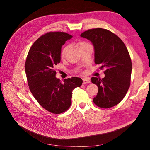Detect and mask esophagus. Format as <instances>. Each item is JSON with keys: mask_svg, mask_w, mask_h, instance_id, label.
I'll list each match as a JSON object with an SVG mask.
<instances>
[{"mask_svg": "<svg viewBox=\"0 0 150 150\" xmlns=\"http://www.w3.org/2000/svg\"><path fill=\"white\" fill-rule=\"evenodd\" d=\"M83 84H88L91 83V80L88 78H84L83 79Z\"/></svg>", "mask_w": 150, "mask_h": 150, "instance_id": "34e87169", "label": "esophagus"}]
</instances>
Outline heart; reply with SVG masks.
<instances>
[{
	"instance_id": "b5f03b06",
	"label": "heart",
	"mask_w": 150,
	"mask_h": 150,
	"mask_svg": "<svg viewBox=\"0 0 150 150\" xmlns=\"http://www.w3.org/2000/svg\"><path fill=\"white\" fill-rule=\"evenodd\" d=\"M86 44H88V43H86V42H83V41L79 42L78 43V49H79V50L81 49V48H82L83 46H84L85 45H86ZM68 49H69V47H68V46H65L64 48H63V49L62 50V52H61V57H62V58H64V57L66 56V54H67V51H68Z\"/></svg>"
}]
</instances>
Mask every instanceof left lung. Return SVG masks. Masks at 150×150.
<instances>
[{
	"mask_svg": "<svg viewBox=\"0 0 150 150\" xmlns=\"http://www.w3.org/2000/svg\"><path fill=\"white\" fill-rule=\"evenodd\" d=\"M81 37L89 40L94 48V62L105 69L102 79L93 77L98 92L93 102L96 106L109 108L120 103L129 88L132 63L125 44L112 32L102 28L89 29Z\"/></svg>",
	"mask_w": 150,
	"mask_h": 150,
	"instance_id": "left-lung-1",
	"label": "left lung"
}]
</instances>
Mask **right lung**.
Returning a JSON list of instances; mask_svg holds the SVG:
<instances>
[{
	"instance_id": "obj_1",
	"label": "right lung",
	"mask_w": 150,
	"mask_h": 150,
	"mask_svg": "<svg viewBox=\"0 0 150 150\" xmlns=\"http://www.w3.org/2000/svg\"><path fill=\"white\" fill-rule=\"evenodd\" d=\"M72 36L63 32H49L36 40L30 48L25 71L30 92L39 104L54 114L67 110L72 91L83 84L81 78H56V66L61 61V47Z\"/></svg>"
}]
</instances>
